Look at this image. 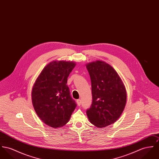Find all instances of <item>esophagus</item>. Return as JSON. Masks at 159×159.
Returning <instances> with one entry per match:
<instances>
[{
  "label": "esophagus",
  "instance_id": "obj_1",
  "mask_svg": "<svg viewBox=\"0 0 159 159\" xmlns=\"http://www.w3.org/2000/svg\"><path fill=\"white\" fill-rule=\"evenodd\" d=\"M81 100L80 99H78V100H77V105H79V106H80V105H81Z\"/></svg>",
  "mask_w": 159,
  "mask_h": 159
}]
</instances>
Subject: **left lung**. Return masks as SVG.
Instances as JSON below:
<instances>
[{"label":"left lung","mask_w":159,"mask_h":159,"mask_svg":"<svg viewBox=\"0 0 159 159\" xmlns=\"http://www.w3.org/2000/svg\"><path fill=\"white\" fill-rule=\"evenodd\" d=\"M91 82L93 102L86 111L89 122L98 128L116 122L125 109L127 94L116 71L102 61L86 64Z\"/></svg>","instance_id":"obj_1"}]
</instances>
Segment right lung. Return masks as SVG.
Wrapping results in <instances>:
<instances>
[{"instance_id": "add662e5", "label": "right lung", "mask_w": 159, "mask_h": 159, "mask_svg": "<svg viewBox=\"0 0 159 159\" xmlns=\"http://www.w3.org/2000/svg\"><path fill=\"white\" fill-rule=\"evenodd\" d=\"M74 61H54L42 70L33 86L31 100L39 119L54 128L69 122L76 104L67 84Z\"/></svg>"}]
</instances>
